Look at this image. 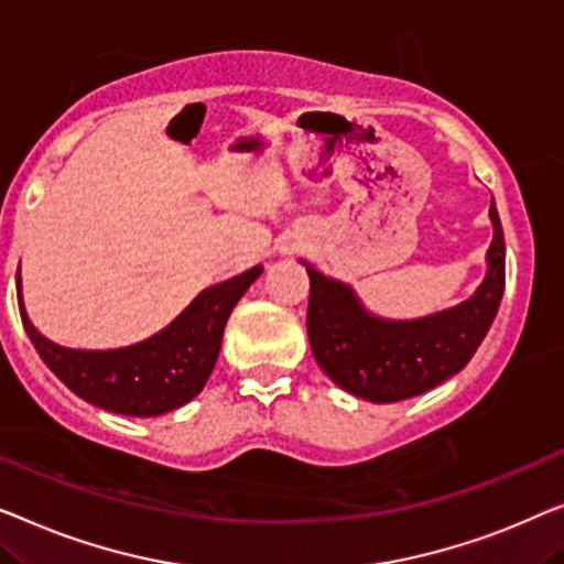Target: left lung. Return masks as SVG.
<instances>
[{
    "mask_svg": "<svg viewBox=\"0 0 564 564\" xmlns=\"http://www.w3.org/2000/svg\"><path fill=\"white\" fill-rule=\"evenodd\" d=\"M488 217L494 240L478 289L455 306L414 319L370 312L350 283L299 260L308 273V345L343 391L372 403H395L426 393L470 362L503 299L506 245L496 202Z\"/></svg>",
    "mask_w": 564,
    "mask_h": 564,
    "instance_id": "left-lung-1",
    "label": "left lung"
}]
</instances>
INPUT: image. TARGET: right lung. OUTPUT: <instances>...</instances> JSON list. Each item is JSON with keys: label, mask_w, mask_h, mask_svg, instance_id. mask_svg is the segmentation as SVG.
Returning a JSON list of instances; mask_svg holds the SVG:
<instances>
[{"label": "right lung", "mask_w": 564, "mask_h": 564, "mask_svg": "<svg viewBox=\"0 0 564 564\" xmlns=\"http://www.w3.org/2000/svg\"><path fill=\"white\" fill-rule=\"evenodd\" d=\"M260 273L263 265H252L240 275L209 285L161 332L109 350L63 347L47 339L30 322L20 273L18 304L41 360L78 399L122 416H161L202 393L217 365L229 314Z\"/></svg>", "instance_id": "add662e5"}]
</instances>
